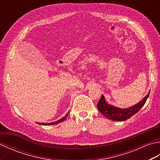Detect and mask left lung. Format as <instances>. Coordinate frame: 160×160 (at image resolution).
Segmentation results:
<instances>
[{"label":"left lung","instance_id":"8db88e82","mask_svg":"<svg viewBox=\"0 0 160 160\" xmlns=\"http://www.w3.org/2000/svg\"><path fill=\"white\" fill-rule=\"evenodd\" d=\"M150 91L146 96L143 100L139 102L136 104L128 108H122L117 107H114L113 105L108 104L104 99L103 95H102L100 101L97 104L98 109L102 114L105 118L108 120L113 121H125L132 117V115L137 113L140 110V108L144 106L147 98H148Z\"/></svg>","mask_w":160,"mask_h":160}]
</instances>
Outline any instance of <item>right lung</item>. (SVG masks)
<instances>
[{
    "label": "right lung",
    "instance_id": "add662e5",
    "mask_svg": "<svg viewBox=\"0 0 160 160\" xmlns=\"http://www.w3.org/2000/svg\"><path fill=\"white\" fill-rule=\"evenodd\" d=\"M69 111L68 112V113L66 114L65 116H64L63 118H62L61 119H60V120H57V121H56V122H52V123H40V122H37V124H41V125H54V124H57L60 123V122H63L64 120H65L66 118L67 117L68 114H69Z\"/></svg>",
    "mask_w": 160,
    "mask_h": 160
}]
</instances>
